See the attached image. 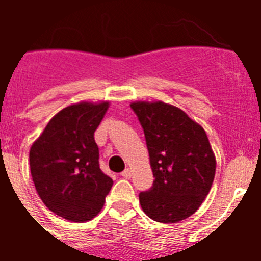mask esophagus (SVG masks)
I'll return each mask as SVG.
<instances>
[{
    "label": "esophagus",
    "mask_w": 261,
    "mask_h": 261,
    "mask_svg": "<svg viewBox=\"0 0 261 261\" xmlns=\"http://www.w3.org/2000/svg\"><path fill=\"white\" fill-rule=\"evenodd\" d=\"M121 176L125 177V179H130V177H132V170H130V168L124 170V171L121 172Z\"/></svg>",
    "instance_id": "esophagus-1"
}]
</instances>
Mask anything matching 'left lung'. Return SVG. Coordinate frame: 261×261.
Listing matches in <instances>:
<instances>
[{
	"mask_svg": "<svg viewBox=\"0 0 261 261\" xmlns=\"http://www.w3.org/2000/svg\"><path fill=\"white\" fill-rule=\"evenodd\" d=\"M144 128L154 183L140 193L151 220L175 223L192 216L205 200L216 175V155L204 128L172 105L132 102Z\"/></svg>",
	"mask_w": 261,
	"mask_h": 261,
	"instance_id": "8db88e82",
	"label": "left lung"
}]
</instances>
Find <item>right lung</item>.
Returning <instances> with one entry per match:
<instances>
[{
  "mask_svg": "<svg viewBox=\"0 0 261 261\" xmlns=\"http://www.w3.org/2000/svg\"><path fill=\"white\" fill-rule=\"evenodd\" d=\"M108 100L80 102L59 111L30 149L32 181L49 211L87 222L102 211L114 180L99 167L94 133Z\"/></svg>",
  "mask_w": 261,
  "mask_h": 261,
  "instance_id": "obj_1",
  "label": "right lung"
}]
</instances>
